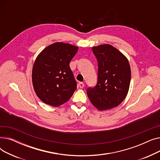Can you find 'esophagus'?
<instances>
[{
    "mask_svg": "<svg viewBox=\"0 0 160 160\" xmlns=\"http://www.w3.org/2000/svg\"><path fill=\"white\" fill-rule=\"evenodd\" d=\"M78 86H79L80 88H83V87H84V83H83V82H79Z\"/></svg>",
    "mask_w": 160,
    "mask_h": 160,
    "instance_id": "34e87169",
    "label": "esophagus"
}]
</instances>
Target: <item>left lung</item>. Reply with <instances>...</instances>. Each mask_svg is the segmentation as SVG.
<instances>
[{
	"label": "left lung",
	"mask_w": 160,
	"mask_h": 160,
	"mask_svg": "<svg viewBox=\"0 0 160 160\" xmlns=\"http://www.w3.org/2000/svg\"><path fill=\"white\" fill-rule=\"evenodd\" d=\"M98 62V81L89 88L87 94L91 104L98 110H110L119 106L129 90L131 70L128 59L109 44L92 48Z\"/></svg>",
	"instance_id": "left-lung-1"
}]
</instances>
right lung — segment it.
<instances>
[{"instance_id": "right-lung-1", "label": "right lung", "mask_w": 160, "mask_h": 160, "mask_svg": "<svg viewBox=\"0 0 160 160\" xmlns=\"http://www.w3.org/2000/svg\"><path fill=\"white\" fill-rule=\"evenodd\" d=\"M78 50V47L57 42L37 56L32 78L33 89L41 101L58 107L72 97L77 89V82L69 63Z\"/></svg>"}]
</instances>
